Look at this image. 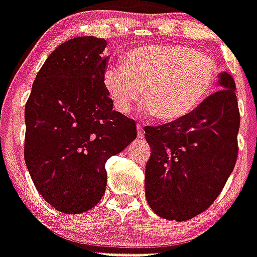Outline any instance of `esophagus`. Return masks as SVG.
I'll list each match as a JSON object with an SVG mask.
<instances>
[{"label": "esophagus", "instance_id": "34e87169", "mask_svg": "<svg viewBox=\"0 0 257 257\" xmlns=\"http://www.w3.org/2000/svg\"><path fill=\"white\" fill-rule=\"evenodd\" d=\"M144 135H145V131H144L143 129V126H137V137H139V139H143L144 137Z\"/></svg>", "mask_w": 257, "mask_h": 257}]
</instances>
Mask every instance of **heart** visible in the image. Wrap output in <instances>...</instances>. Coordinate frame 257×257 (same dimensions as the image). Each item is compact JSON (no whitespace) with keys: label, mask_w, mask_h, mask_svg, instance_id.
Masks as SVG:
<instances>
[{"label":"heart","mask_w":257,"mask_h":257,"mask_svg":"<svg viewBox=\"0 0 257 257\" xmlns=\"http://www.w3.org/2000/svg\"><path fill=\"white\" fill-rule=\"evenodd\" d=\"M218 76L211 55L182 45H152L129 51L122 66L105 68L103 85L120 113L132 109L141 88L148 113L176 121L207 99Z\"/></svg>","instance_id":"b5f03b06"}]
</instances>
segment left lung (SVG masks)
<instances>
[{
    "label": "left lung",
    "mask_w": 257,
    "mask_h": 257,
    "mask_svg": "<svg viewBox=\"0 0 257 257\" xmlns=\"http://www.w3.org/2000/svg\"><path fill=\"white\" fill-rule=\"evenodd\" d=\"M220 88L185 117L145 126L152 156L145 195L157 215L183 222L207 210L232 173L240 114L235 81L219 75Z\"/></svg>",
    "instance_id": "left-lung-1"
}]
</instances>
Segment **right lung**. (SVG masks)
Listing matches in <instances>:
<instances>
[{"instance_id":"1","label":"right lung","mask_w":257,"mask_h":257,"mask_svg":"<svg viewBox=\"0 0 257 257\" xmlns=\"http://www.w3.org/2000/svg\"><path fill=\"white\" fill-rule=\"evenodd\" d=\"M107 42L78 37L56 47L35 76L25 105V162L43 199L64 214L99 203L105 162L137 136L136 122L113 110L103 74Z\"/></svg>"}]
</instances>
